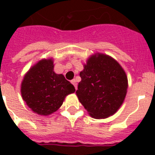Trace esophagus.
Returning <instances> with one entry per match:
<instances>
[{
  "label": "esophagus",
  "instance_id": "1",
  "mask_svg": "<svg viewBox=\"0 0 155 155\" xmlns=\"http://www.w3.org/2000/svg\"><path fill=\"white\" fill-rule=\"evenodd\" d=\"M71 83L74 84V86L75 89L77 90V88H78V86H77V82H76V80L75 79H73V80L71 81Z\"/></svg>",
  "mask_w": 155,
  "mask_h": 155
}]
</instances>
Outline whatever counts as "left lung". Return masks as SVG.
Here are the masks:
<instances>
[{
	"label": "left lung",
	"mask_w": 155,
	"mask_h": 155,
	"mask_svg": "<svg viewBox=\"0 0 155 155\" xmlns=\"http://www.w3.org/2000/svg\"><path fill=\"white\" fill-rule=\"evenodd\" d=\"M80 77L76 94L90 116L105 119L118 110L128 85L126 73L114 59L100 53L91 56Z\"/></svg>",
	"instance_id": "obj_1"
}]
</instances>
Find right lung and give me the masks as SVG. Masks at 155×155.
<instances>
[{"label": "right lung", "mask_w": 155, "mask_h": 155, "mask_svg": "<svg viewBox=\"0 0 155 155\" xmlns=\"http://www.w3.org/2000/svg\"><path fill=\"white\" fill-rule=\"evenodd\" d=\"M75 88L63 74L53 71L52 60H42L28 71L21 83V96L37 114L47 116L62 105L66 95Z\"/></svg>", "instance_id": "1"}]
</instances>
